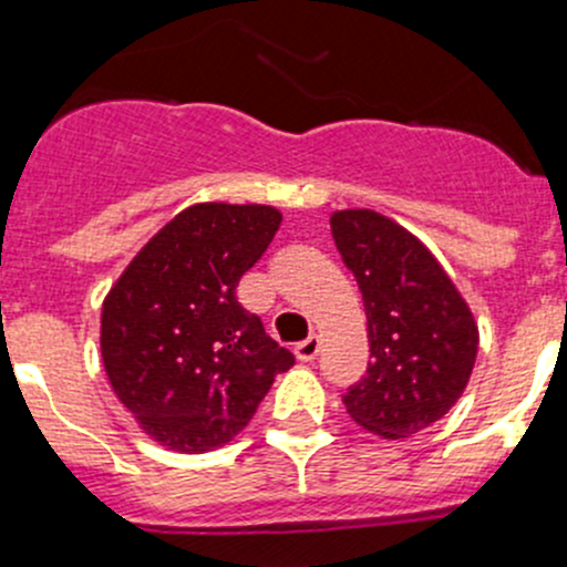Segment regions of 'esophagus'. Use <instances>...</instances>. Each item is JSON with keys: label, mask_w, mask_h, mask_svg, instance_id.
I'll return each mask as SVG.
<instances>
[{"label": "esophagus", "mask_w": 567, "mask_h": 567, "mask_svg": "<svg viewBox=\"0 0 567 567\" xmlns=\"http://www.w3.org/2000/svg\"><path fill=\"white\" fill-rule=\"evenodd\" d=\"M318 351H320V340L316 334H310L307 340L296 342V348H293V353L299 362H312V359L318 357Z\"/></svg>", "instance_id": "obj_1"}]
</instances>
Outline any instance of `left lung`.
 Here are the masks:
<instances>
[{"mask_svg": "<svg viewBox=\"0 0 567 567\" xmlns=\"http://www.w3.org/2000/svg\"><path fill=\"white\" fill-rule=\"evenodd\" d=\"M331 236L368 316V373L342 394L364 431L405 439L442 420L466 390L477 326L420 238L375 210H337Z\"/></svg>", "mask_w": 567, "mask_h": 567, "instance_id": "1", "label": "left lung"}]
</instances>
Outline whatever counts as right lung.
Returning <instances> with one entry per match:
<instances>
[{"mask_svg":"<svg viewBox=\"0 0 567 567\" xmlns=\"http://www.w3.org/2000/svg\"><path fill=\"white\" fill-rule=\"evenodd\" d=\"M268 205L199 203L156 233L114 282L101 353L120 403L177 453L230 442L296 362L236 288L279 230Z\"/></svg>","mask_w":567,"mask_h":567,"instance_id":"right-lung-1","label":"right lung"}]
</instances>
